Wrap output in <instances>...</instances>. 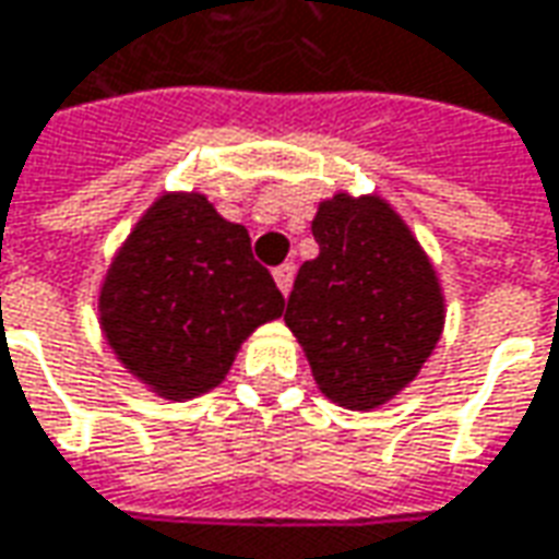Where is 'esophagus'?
Here are the masks:
<instances>
[{"label": "esophagus", "instance_id": "34e87169", "mask_svg": "<svg viewBox=\"0 0 559 559\" xmlns=\"http://www.w3.org/2000/svg\"><path fill=\"white\" fill-rule=\"evenodd\" d=\"M273 280H276V286L283 295H288V288H292V280H295V264L286 261V264H280L276 271H273Z\"/></svg>", "mask_w": 559, "mask_h": 559}]
</instances>
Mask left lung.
<instances>
[{
	"mask_svg": "<svg viewBox=\"0 0 559 559\" xmlns=\"http://www.w3.org/2000/svg\"><path fill=\"white\" fill-rule=\"evenodd\" d=\"M319 255L286 304L319 390L353 411L404 390L441 337L444 298L432 264L390 203L334 194L313 218Z\"/></svg>",
	"mask_w": 559,
	"mask_h": 559,
	"instance_id": "left-lung-1",
	"label": "left lung"
}]
</instances>
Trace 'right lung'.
<instances>
[{
  "mask_svg": "<svg viewBox=\"0 0 559 559\" xmlns=\"http://www.w3.org/2000/svg\"><path fill=\"white\" fill-rule=\"evenodd\" d=\"M286 298L242 225L203 194H164L115 255L99 295L115 356L164 399L218 386L237 346Z\"/></svg>",
  "mask_w": 559,
  "mask_h": 559,
  "instance_id": "right-lung-1",
  "label": "right lung"
}]
</instances>
